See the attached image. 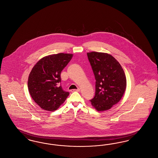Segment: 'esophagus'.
Wrapping results in <instances>:
<instances>
[{
	"label": "esophagus",
	"mask_w": 158,
	"mask_h": 158,
	"mask_svg": "<svg viewBox=\"0 0 158 158\" xmlns=\"http://www.w3.org/2000/svg\"><path fill=\"white\" fill-rule=\"evenodd\" d=\"M70 91L72 92H79L80 91V89L77 88V89H72Z\"/></svg>",
	"instance_id": "esophagus-1"
}]
</instances>
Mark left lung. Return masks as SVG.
I'll list each match as a JSON object with an SVG mask.
<instances>
[{"label":"left lung","mask_w":158,"mask_h":158,"mask_svg":"<svg viewBox=\"0 0 158 158\" xmlns=\"http://www.w3.org/2000/svg\"><path fill=\"white\" fill-rule=\"evenodd\" d=\"M96 79L95 97L90 101L98 112L110 109L120 101L126 88V78L120 63L107 53H87Z\"/></svg>","instance_id":"8db88e82"}]
</instances>
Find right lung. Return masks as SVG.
<instances>
[{
    "label": "right lung",
    "instance_id": "add662e5",
    "mask_svg": "<svg viewBox=\"0 0 158 158\" xmlns=\"http://www.w3.org/2000/svg\"><path fill=\"white\" fill-rule=\"evenodd\" d=\"M73 54L60 53L44 57L33 66L29 75L27 86L33 100L42 109L57 110L69 95L59 83L60 73Z\"/></svg>",
    "mask_w": 158,
    "mask_h": 158
}]
</instances>
